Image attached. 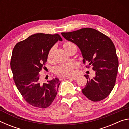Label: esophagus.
Returning <instances> with one entry per match:
<instances>
[{"instance_id": "34e87169", "label": "esophagus", "mask_w": 129, "mask_h": 129, "mask_svg": "<svg viewBox=\"0 0 129 129\" xmlns=\"http://www.w3.org/2000/svg\"><path fill=\"white\" fill-rule=\"evenodd\" d=\"M67 78H69V79L76 80L77 78V76H72V77H67Z\"/></svg>"}]
</instances>
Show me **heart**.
Listing matches in <instances>:
<instances>
[{
	"instance_id": "1",
	"label": "heart",
	"mask_w": 129,
	"mask_h": 129,
	"mask_svg": "<svg viewBox=\"0 0 129 129\" xmlns=\"http://www.w3.org/2000/svg\"><path fill=\"white\" fill-rule=\"evenodd\" d=\"M75 45L73 43L70 42V41H67L65 42L63 44V47H64L65 51H67L69 47H71L72 45ZM53 51V48H51L48 54L47 58L48 60H50L51 59L52 53ZM76 64L73 62H69L66 63V64H61L58 66L57 67L54 72L57 75L61 76H71L73 73V69L75 68Z\"/></svg>"
}]
</instances>
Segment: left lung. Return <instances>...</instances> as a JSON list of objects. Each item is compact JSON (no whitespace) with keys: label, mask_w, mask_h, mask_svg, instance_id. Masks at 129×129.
Instances as JSON below:
<instances>
[{"label":"left lung","mask_w":129,"mask_h":129,"mask_svg":"<svg viewBox=\"0 0 129 129\" xmlns=\"http://www.w3.org/2000/svg\"><path fill=\"white\" fill-rule=\"evenodd\" d=\"M66 40L75 43L81 52L83 63L92 67L95 76H85L87 83L82 92L92 101H100L110 94L114 87L118 68L116 50L112 40L99 30L82 28L71 32H62Z\"/></svg>","instance_id":"1"}]
</instances>
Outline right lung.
Returning <instances> with one entry per match:
<instances>
[{"instance_id": "1", "label": "right lung", "mask_w": 129, "mask_h": 129, "mask_svg": "<svg viewBox=\"0 0 129 129\" xmlns=\"http://www.w3.org/2000/svg\"><path fill=\"white\" fill-rule=\"evenodd\" d=\"M58 40L62 41L58 34H36L17 43L13 49L10 65L15 85L23 99L36 108H48L57 93L60 81L55 78L41 84L39 72Z\"/></svg>"}]
</instances>
